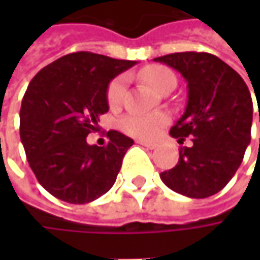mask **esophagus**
I'll list each match as a JSON object with an SVG mask.
<instances>
[{
  "instance_id": "obj_1",
  "label": "esophagus",
  "mask_w": 260,
  "mask_h": 260,
  "mask_svg": "<svg viewBox=\"0 0 260 260\" xmlns=\"http://www.w3.org/2000/svg\"><path fill=\"white\" fill-rule=\"evenodd\" d=\"M137 143L142 146H145V147H147V149H150V150H153V149H156V143H150V142H143V140H137Z\"/></svg>"
}]
</instances>
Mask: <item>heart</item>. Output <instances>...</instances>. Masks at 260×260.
Listing matches in <instances>:
<instances>
[{"label":"heart","instance_id":"obj_1","mask_svg":"<svg viewBox=\"0 0 260 260\" xmlns=\"http://www.w3.org/2000/svg\"><path fill=\"white\" fill-rule=\"evenodd\" d=\"M140 78L147 82L156 91H162L171 84H176V76L166 66L149 65L140 71ZM125 94V78L118 76L108 85L107 89V101L111 108H115L123 103ZM169 118L164 113H152V114H128L123 117L118 125L127 135L135 136L139 139H153L164 125L168 124Z\"/></svg>","mask_w":260,"mask_h":260}]
</instances>
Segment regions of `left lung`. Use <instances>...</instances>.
Segmentation results:
<instances>
[{
  "label": "left lung",
  "instance_id": "obj_1",
  "mask_svg": "<svg viewBox=\"0 0 260 260\" xmlns=\"http://www.w3.org/2000/svg\"><path fill=\"white\" fill-rule=\"evenodd\" d=\"M176 69L188 84L185 113L171 128L184 143L175 168L160 174L168 188L189 198H207L233 178L250 143L253 103L242 76L204 52H181L153 59ZM260 121V110H259Z\"/></svg>",
  "mask_w": 260,
  "mask_h": 260
}]
</instances>
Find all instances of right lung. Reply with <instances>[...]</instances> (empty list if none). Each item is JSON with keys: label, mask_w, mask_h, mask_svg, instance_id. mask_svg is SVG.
Segmentation results:
<instances>
[{"label": "right lung", "mask_w": 260, "mask_h": 260, "mask_svg": "<svg viewBox=\"0 0 260 260\" xmlns=\"http://www.w3.org/2000/svg\"><path fill=\"white\" fill-rule=\"evenodd\" d=\"M91 52L62 56L30 81L20 110V137L28 165L47 192L71 204H86L114 185L133 139L108 132L103 147L88 145L100 115L108 111L107 89L135 66Z\"/></svg>", "instance_id": "1"}]
</instances>
